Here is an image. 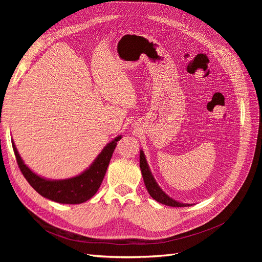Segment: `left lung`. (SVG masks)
Instances as JSON below:
<instances>
[{
	"label": "left lung",
	"instance_id": "8db88e82",
	"mask_svg": "<svg viewBox=\"0 0 262 262\" xmlns=\"http://www.w3.org/2000/svg\"><path fill=\"white\" fill-rule=\"evenodd\" d=\"M140 169H141V173H142V177H143L146 190L149 193V195L152 196L155 201H157L163 205L171 206V207H187V206H190V204L180 203V202L173 200L172 198H170L168 194L164 193L162 189L156 183L154 176L152 175V172H150V170H149V167L146 162V159H145V156H144V153L142 149L140 150Z\"/></svg>",
	"mask_w": 262,
	"mask_h": 262
}]
</instances>
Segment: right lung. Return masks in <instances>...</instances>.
<instances>
[{
    "instance_id": "1",
    "label": "right lung",
    "mask_w": 262,
    "mask_h": 262,
    "mask_svg": "<svg viewBox=\"0 0 262 262\" xmlns=\"http://www.w3.org/2000/svg\"><path fill=\"white\" fill-rule=\"evenodd\" d=\"M121 138V136H118L109 142L86 171L75 177L59 181L47 180L35 174L23 162L13 141L12 148L23 176L40 195L60 204H80L90 200L99 190L117 142Z\"/></svg>"
}]
</instances>
